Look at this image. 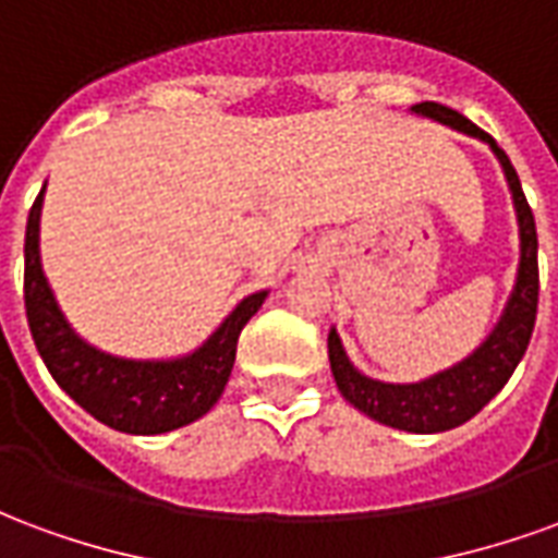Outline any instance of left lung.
Masks as SVG:
<instances>
[{"mask_svg": "<svg viewBox=\"0 0 558 558\" xmlns=\"http://www.w3.org/2000/svg\"><path fill=\"white\" fill-rule=\"evenodd\" d=\"M412 113L463 131L469 137H478L493 148V155L502 163L505 182L511 187V199H514L517 227H520V266H517L514 290L499 323L493 326L478 350L466 355L463 362H457L454 367L439 371L421 383H379L355 371V364L350 362V355L340 343L338 328L328 331V362H331V374H335L340 395L367 418L407 433H442L478 415L502 391L526 352L532 328H535V314H538V232H535V218L520 187L517 170L490 134L472 125L466 116L436 101L415 104Z\"/></svg>", "mask_w": 558, "mask_h": 558, "instance_id": "obj_1", "label": "left lung"}]
</instances>
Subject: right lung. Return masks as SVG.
I'll return each mask as SVG.
<instances>
[{"label":"right lung","mask_w":558,"mask_h":558,"mask_svg":"<svg viewBox=\"0 0 558 558\" xmlns=\"http://www.w3.org/2000/svg\"><path fill=\"white\" fill-rule=\"evenodd\" d=\"M44 187L26 220L23 299H26L32 340L41 352L50 376L92 418L119 433L155 436L203 418L223 395L235 362L239 335L247 326V319L263 307L268 292L263 290L242 299L235 311L208 335L206 343L182 359L140 362V359H119L110 352L95 350L68 326L65 314L59 311L53 290L44 278L41 247H38Z\"/></svg>","instance_id":"1"}]
</instances>
